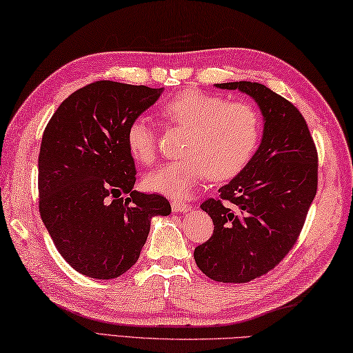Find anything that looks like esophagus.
<instances>
[{"label":"esophagus","mask_w":353,"mask_h":353,"mask_svg":"<svg viewBox=\"0 0 353 353\" xmlns=\"http://www.w3.org/2000/svg\"><path fill=\"white\" fill-rule=\"evenodd\" d=\"M190 208H191V206H190L188 203H183V201H181V200L171 201L172 212H188Z\"/></svg>","instance_id":"34e87169"}]
</instances>
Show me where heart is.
Returning a JSON list of instances; mask_svg holds the SVG:
<instances>
[{
	"label": "heart",
	"mask_w": 353,
	"mask_h": 353,
	"mask_svg": "<svg viewBox=\"0 0 353 353\" xmlns=\"http://www.w3.org/2000/svg\"><path fill=\"white\" fill-rule=\"evenodd\" d=\"M161 115L168 125L185 130L182 159L165 163L145 176L150 190L168 197L190 196L206 176L214 182L236 176L249 163L261 139L258 109L247 101H229L219 94L183 91L162 104ZM125 141L134 161L145 165L154 161L157 132L148 117L132 119Z\"/></svg>",
	"instance_id": "heart-1"
}]
</instances>
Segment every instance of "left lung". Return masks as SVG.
I'll return each instance as SVG.
<instances>
[{
    "instance_id": "8db88e82",
    "label": "left lung",
    "mask_w": 353,
    "mask_h": 353,
    "mask_svg": "<svg viewBox=\"0 0 353 353\" xmlns=\"http://www.w3.org/2000/svg\"><path fill=\"white\" fill-rule=\"evenodd\" d=\"M250 95L264 117L261 145L249 163L200 208L214 234L194 250L216 282L245 283L268 273L296 244L317 192L319 156L294 104L254 81L215 85Z\"/></svg>"
}]
</instances>
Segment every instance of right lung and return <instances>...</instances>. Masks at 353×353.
I'll list each match as a JSON object with an SVG mask.
<instances>
[{
  "instance_id": "1",
  "label": "right lung",
  "mask_w": 353,
  "mask_h": 353,
  "mask_svg": "<svg viewBox=\"0 0 353 353\" xmlns=\"http://www.w3.org/2000/svg\"><path fill=\"white\" fill-rule=\"evenodd\" d=\"M161 94L162 88L94 81L72 92L45 127L37 162L41 219L81 274H124L137 264L152 216L171 214L161 194L133 191L137 170L125 141L127 125Z\"/></svg>"
}]
</instances>
